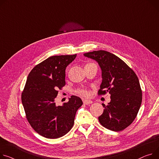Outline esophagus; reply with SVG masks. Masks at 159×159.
Segmentation results:
<instances>
[{
    "label": "esophagus",
    "instance_id": "esophagus-1",
    "mask_svg": "<svg viewBox=\"0 0 159 159\" xmlns=\"http://www.w3.org/2000/svg\"><path fill=\"white\" fill-rule=\"evenodd\" d=\"M83 104H86V105H88V104H92V101L87 100V99H83Z\"/></svg>",
    "mask_w": 159,
    "mask_h": 159
}]
</instances>
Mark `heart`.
Returning a JSON list of instances; mask_svg holds the SVG:
<instances>
[{"instance_id":"obj_1","label":"heart","mask_w":159,"mask_h":159,"mask_svg":"<svg viewBox=\"0 0 159 159\" xmlns=\"http://www.w3.org/2000/svg\"><path fill=\"white\" fill-rule=\"evenodd\" d=\"M78 93L84 97H89L90 95V93L88 90H87L86 89H81L80 90H78Z\"/></svg>"}]
</instances>
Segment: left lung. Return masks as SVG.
Segmentation results:
<instances>
[{"label":"left lung","instance_id":"obj_1","mask_svg":"<svg viewBox=\"0 0 159 159\" xmlns=\"http://www.w3.org/2000/svg\"><path fill=\"white\" fill-rule=\"evenodd\" d=\"M95 60L101 67L102 83L99 94L109 92L111 101L99 116L101 124L107 129L120 131L136 118L142 102V91L137 75L122 60L104 50L84 53Z\"/></svg>","mask_w":159,"mask_h":159}]
</instances>
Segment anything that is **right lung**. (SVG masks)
Segmentation results:
<instances>
[{"label": "right lung", "instance_id": "1", "mask_svg": "<svg viewBox=\"0 0 159 159\" xmlns=\"http://www.w3.org/2000/svg\"><path fill=\"white\" fill-rule=\"evenodd\" d=\"M76 57V54L48 57L35 66L27 77L21 94L22 104L32 127L44 138L56 139L66 135L83 104L75 95L62 106L55 102L58 90L66 84V69Z\"/></svg>", "mask_w": 159, "mask_h": 159}]
</instances>
